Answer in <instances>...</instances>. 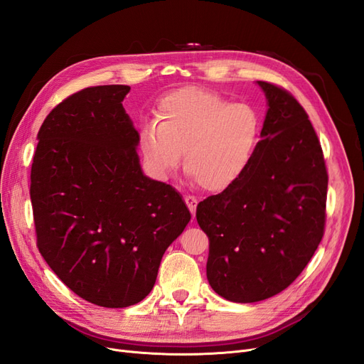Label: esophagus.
Segmentation results:
<instances>
[{
    "mask_svg": "<svg viewBox=\"0 0 364 364\" xmlns=\"http://www.w3.org/2000/svg\"><path fill=\"white\" fill-rule=\"evenodd\" d=\"M185 203L188 206V209L191 211V214H196V208H197V199L193 196H185Z\"/></svg>",
    "mask_w": 364,
    "mask_h": 364,
    "instance_id": "obj_1",
    "label": "esophagus"
}]
</instances>
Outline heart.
Returning a JSON list of instances; mask_svg holds the SVG:
<instances>
[{
  "label": "heart",
  "instance_id": "b5f03b06",
  "mask_svg": "<svg viewBox=\"0 0 364 364\" xmlns=\"http://www.w3.org/2000/svg\"><path fill=\"white\" fill-rule=\"evenodd\" d=\"M261 117L250 105L232 103L217 92L186 86L165 95L156 121L139 129V150L149 171L167 179L183 167L211 193L234 186L259 147Z\"/></svg>",
  "mask_w": 364,
  "mask_h": 364
}]
</instances>
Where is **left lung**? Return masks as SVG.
Returning <instances> with one entry per match:
<instances>
[{
	"label": "left lung",
	"mask_w": 364,
	"mask_h": 364,
	"mask_svg": "<svg viewBox=\"0 0 364 364\" xmlns=\"http://www.w3.org/2000/svg\"><path fill=\"white\" fill-rule=\"evenodd\" d=\"M267 100L259 147L246 174L197 205L209 238L206 278L230 302L281 293L323 237L328 174L304 107L282 87L257 82Z\"/></svg>",
	"instance_id": "left-lung-1"
}]
</instances>
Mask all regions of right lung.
I'll list each match as a JSON object with an SVG mask.
<instances>
[{
    "mask_svg": "<svg viewBox=\"0 0 364 364\" xmlns=\"http://www.w3.org/2000/svg\"><path fill=\"white\" fill-rule=\"evenodd\" d=\"M129 91L86 87L54 107L30 176L41 255L70 290L106 308L144 299L191 220L182 196L141 168L139 134L123 107Z\"/></svg>",
    "mask_w": 364,
    "mask_h": 364,
    "instance_id": "right-lung-1",
    "label": "right lung"
}]
</instances>
